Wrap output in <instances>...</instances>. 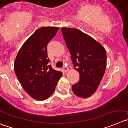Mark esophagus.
<instances>
[{
    "mask_svg": "<svg viewBox=\"0 0 128 128\" xmlns=\"http://www.w3.org/2000/svg\"><path fill=\"white\" fill-rule=\"evenodd\" d=\"M63 70L64 71V72H68V71H69V69H68V68L67 66H64L63 67Z\"/></svg>",
    "mask_w": 128,
    "mask_h": 128,
    "instance_id": "esophagus-1",
    "label": "esophagus"
}]
</instances>
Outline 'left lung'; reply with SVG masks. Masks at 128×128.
I'll use <instances>...</instances> for the list:
<instances>
[{
    "instance_id": "1",
    "label": "left lung",
    "mask_w": 128,
    "mask_h": 128,
    "mask_svg": "<svg viewBox=\"0 0 128 128\" xmlns=\"http://www.w3.org/2000/svg\"><path fill=\"white\" fill-rule=\"evenodd\" d=\"M61 31L74 68L80 74V80L72 85V91L80 97H89L96 90L106 71V50L79 30L62 28Z\"/></svg>"
}]
</instances>
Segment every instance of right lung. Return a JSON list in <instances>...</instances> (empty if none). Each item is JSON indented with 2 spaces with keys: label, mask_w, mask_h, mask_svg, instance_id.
I'll return each mask as SVG.
<instances>
[{
  "label": "right lung",
  "mask_w": 128,
  "mask_h": 128,
  "mask_svg": "<svg viewBox=\"0 0 128 128\" xmlns=\"http://www.w3.org/2000/svg\"><path fill=\"white\" fill-rule=\"evenodd\" d=\"M58 27H42L25 42L14 62L19 82L32 98L44 100L49 97L62 73L54 70L47 56V45L58 32Z\"/></svg>",
  "instance_id": "right-lung-1"
}]
</instances>
